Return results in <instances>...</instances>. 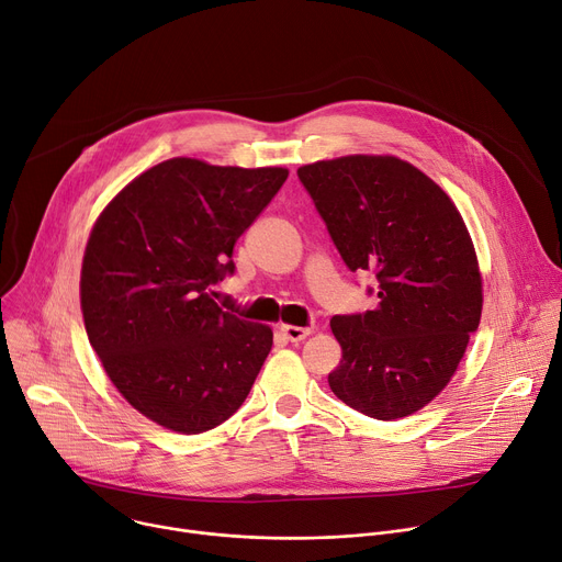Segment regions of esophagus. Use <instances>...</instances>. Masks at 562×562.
Returning a JSON list of instances; mask_svg holds the SVG:
<instances>
[{
    "label": "esophagus",
    "mask_w": 562,
    "mask_h": 562,
    "mask_svg": "<svg viewBox=\"0 0 562 562\" xmlns=\"http://www.w3.org/2000/svg\"><path fill=\"white\" fill-rule=\"evenodd\" d=\"M280 331L286 336V339L291 341V344H297V341H303V339H307V336L312 334V327H295V325H282L280 327Z\"/></svg>",
    "instance_id": "esophagus-1"
}]
</instances>
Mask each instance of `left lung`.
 <instances>
[{"mask_svg":"<svg viewBox=\"0 0 562 562\" xmlns=\"http://www.w3.org/2000/svg\"><path fill=\"white\" fill-rule=\"evenodd\" d=\"M352 273L378 307L336 314L341 363L331 393L359 414L397 420L454 375L481 318V276L465 223L440 187L391 156H348L297 169Z\"/></svg>","mask_w":562,"mask_h":562,"instance_id":"left-lung-1","label":"left lung"}]
</instances>
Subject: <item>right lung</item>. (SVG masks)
Segmentation results:
<instances>
[{
  "label": "right lung",
  "mask_w": 562,
  "mask_h": 562,
  "mask_svg": "<svg viewBox=\"0 0 562 562\" xmlns=\"http://www.w3.org/2000/svg\"><path fill=\"white\" fill-rule=\"evenodd\" d=\"M286 176L173 158L94 223L81 271L90 346L117 391L171 431L226 423L271 352V327L223 312L212 286L235 273L237 239Z\"/></svg>",
  "instance_id": "right-lung-1"
}]
</instances>
